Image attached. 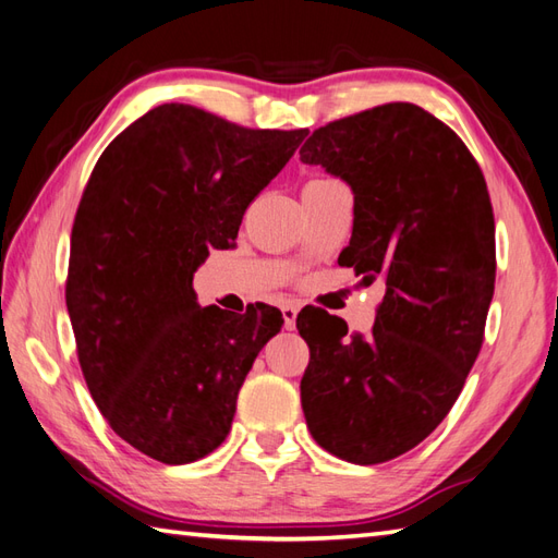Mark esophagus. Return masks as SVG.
<instances>
[{"label":"esophagus","mask_w":558,"mask_h":558,"mask_svg":"<svg viewBox=\"0 0 558 558\" xmlns=\"http://www.w3.org/2000/svg\"><path fill=\"white\" fill-rule=\"evenodd\" d=\"M280 311H282L284 328L292 330V328L296 326V314H300V304H296V302H284V304L280 306Z\"/></svg>","instance_id":"1"}]
</instances>
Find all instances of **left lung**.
Listing matches in <instances>:
<instances>
[{"mask_svg": "<svg viewBox=\"0 0 558 558\" xmlns=\"http://www.w3.org/2000/svg\"><path fill=\"white\" fill-rule=\"evenodd\" d=\"M300 159L352 187L338 264L385 288L366 338L323 308L296 316L306 425L338 459L390 461L445 421L481 354L497 274L489 192L461 137L409 101L318 128Z\"/></svg>", "mask_w": 558, "mask_h": 558, "instance_id": "1", "label": "left lung"}]
</instances>
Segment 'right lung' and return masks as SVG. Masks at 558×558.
<instances>
[{"label":"right lung","instance_id":"add662e5","mask_svg":"<svg viewBox=\"0 0 558 558\" xmlns=\"http://www.w3.org/2000/svg\"><path fill=\"white\" fill-rule=\"evenodd\" d=\"M308 131H254L161 104L101 151L77 204L66 306L101 416L168 465L211 454L238 392L282 328L276 306H199L192 276L228 250L254 197Z\"/></svg>","mask_w":558,"mask_h":558}]
</instances>
